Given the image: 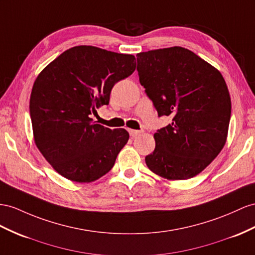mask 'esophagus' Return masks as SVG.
Instances as JSON below:
<instances>
[{"label": "esophagus", "mask_w": 255, "mask_h": 255, "mask_svg": "<svg viewBox=\"0 0 255 255\" xmlns=\"http://www.w3.org/2000/svg\"><path fill=\"white\" fill-rule=\"evenodd\" d=\"M141 130H133V129H130L129 130V134L130 135H131V136H133V138H134V136H138L139 134H141Z\"/></svg>", "instance_id": "obj_1"}]
</instances>
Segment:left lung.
<instances>
[{"label":"left lung","instance_id":"1","mask_svg":"<svg viewBox=\"0 0 255 255\" xmlns=\"http://www.w3.org/2000/svg\"><path fill=\"white\" fill-rule=\"evenodd\" d=\"M140 84L158 116L172 123L154 134L149 170L168 180L200 173L223 148L232 102L220 72L193 51L174 46L136 55Z\"/></svg>","mask_w":255,"mask_h":255}]
</instances>
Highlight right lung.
Segmentation results:
<instances>
[{"instance_id": "add662e5", "label": "right lung", "mask_w": 255, "mask_h": 255, "mask_svg": "<svg viewBox=\"0 0 255 255\" xmlns=\"http://www.w3.org/2000/svg\"><path fill=\"white\" fill-rule=\"evenodd\" d=\"M134 70L132 55L82 45L63 51L37 76L30 97L34 141L62 177L88 183L113 168L129 133L90 115L108 106L114 85Z\"/></svg>"}]
</instances>
